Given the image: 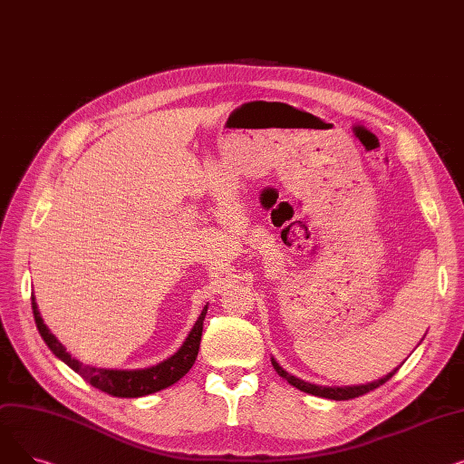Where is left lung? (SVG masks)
Here are the masks:
<instances>
[{"label": "left lung", "mask_w": 464, "mask_h": 464, "mask_svg": "<svg viewBox=\"0 0 464 464\" xmlns=\"http://www.w3.org/2000/svg\"><path fill=\"white\" fill-rule=\"evenodd\" d=\"M271 362L275 371L284 378L287 380L291 385L297 387L299 392H304V393H310V395H315V397H324V399H331V401H350V399H355V397H361L364 393L372 392V389L383 385L387 380H392L393 374L399 371V367L395 371H392L389 374H385L383 378L376 380V382H371V383H361V385H344V387H329V385H315V383H310V382H304L297 376H291L289 372H285L278 361L275 357H271Z\"/></svg>", "instance_id": "1"}]
</instances>
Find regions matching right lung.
Here are the masks:
<instances>
[{"label":"right lung","mask_w":464,"mask_h":464,"mask_svg":"<svg viewBox=\"0 0 464 464\" xmlns=\"http://www.w3.org/2000/svg\"><path fill=\"white\" fill-rule=\"evenodd\" d=\"M32 310H34V318L35 325L39 329L41 338L44 340V344L51 348V352L63 361L69 369L81 374L88 383H92L95 389H102V392L112 395V397H121V399H137L150 395L156 392H161V389L177 383L182 376L188 374V371L193 367L195 359H198L199 353V344H201V334H203V322L208 310V304H205L203 312L199 314L198 322L193 324L191 331L188 333L186 340L182 346L170 355L165 361L154 364V367L149 369H137V371H118V369H97L90 367V364H82L79 359L72 357L60 340L51 333L41 318L35 295H32Z\"/></svg>","instance_id":"right-lung-1"}]
</instances>
